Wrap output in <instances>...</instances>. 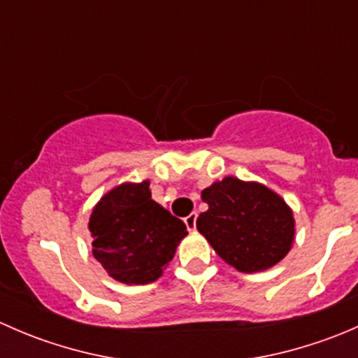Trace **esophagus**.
I'll return each instance as SVG.
<instances>
[{
	"mask_svg": "<svg viewBox=\"0 0 358 358\" xmlns=\"http://www.w3.org/2000/svg\"><path fill=\"white\" fill-rule=\"evenodd\" d=\"M196 223H197V213H190V215L185 218L187 229L196 230Z\"/></svg>",
	"mask_w": 358,
	"mask_h": 358,
	"instance_id": "34e87169",
	"label": "esophagus"
}]
</instances>
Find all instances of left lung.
I'll return each mask as SVG.
<instances>
[{
    "instance_id": "left-lung-1",
    "label": "left lung",
    "mask_w": 358,
    "mask_h": 358,
    "mask_svg": "<svg viewBox=\"0 0 358 358\" xmlns=\"http://www.w3.org/2000/svg\"><path fill=\"white\" fill-rule=\"evenodd\" d=\"M201 197L209 208L197 218V230L239 272H262L289 252L292 211L265 185L227 176L202 190Z\"/></svg>"
}]
</instances>
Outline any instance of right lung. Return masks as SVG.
Masks as SVG:
<instances>
[{
    "label": "right lung",
    "instance_id": "right-lung-1",
    "mask_svg": "<svg viewBox=\"0 0 358 358\" xmlns=\"http://www.w3.org/2000/svg\"><path fill=\"white\" fill-rule=\"evenodd\" d=\"M88 227L93 256L122 284L157 280L187 236L185 223L150 197L147 180L107 192L93 209Z\"/></svg>",
    "mask_w": 358,
    "mask_h": 358
}]
</instances>
